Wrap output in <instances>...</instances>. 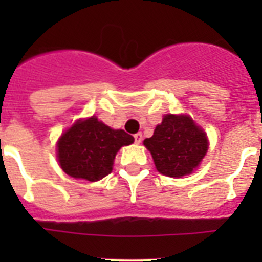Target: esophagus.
Wrapping results in <instances>:
<instances>
[{
	"mask_svg": "<svg viewBox=\"0 0 262 262\" xmlns=\"http://www.w3.org/2000/svg\"><path fill=\"white\" fill-rule=\"evenodd\" d=\"M134 139H135V143H136V144H140V143H142V140H143L142 133L135 134V135H134Z\"/></svg>",
	"mask_w": 262,
	"mask_h": 262,
	"instance_id": "esophagus-1",
	"label": "esophagus"
}]
</instances>
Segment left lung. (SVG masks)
Listing matches in <instances>:
<instances>
[{"label":"left lung","mask_w":262,"mask_h":262,"mask_svg":"<svg viewBox=\"0 0 262 262\" xmlns=\"http://www.w3.org/2000/svg\"><path fill=\"white\" fill-rule=\"evenodd\" d=\"M144 145L157 170L168 177L190 174L207 152L206 134L186 115H165Z\"/></svg>","instance_id":"1"}]
</instances>
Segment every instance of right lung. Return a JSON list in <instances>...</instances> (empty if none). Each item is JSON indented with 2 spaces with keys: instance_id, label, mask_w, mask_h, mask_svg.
Wrapping results in <instances>:
<instances>
[{
  "instance_id": "add662e5",
  "label": "right lung",
  "mask_w": 262,
  "mask_h": 262,
  "mask_svg": "<svg viewBox=\"0 0 262 262\" xmlns=\"http://www.w3.org/2000/svg\"><path fill=\"white\" fill-rule=\"evenodd\" d=\"M134 143L123 129H113L92 117L75 123L62 134L57 143L61 169L75 178L98 181L113 169L120 147Z\"/></svg>"
}]
</instances>
